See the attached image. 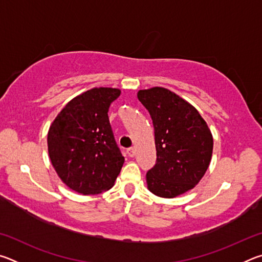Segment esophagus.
Wrapping results in <instances>:
<instances>
[{
    "label": "esophagus",
    "instance_id": "34e87169",
    "mask_svg": "<svg viewBox=\"0 0 262 262\" xmlns=\"http://www.w3.org/2000/svg\"><path fill=\"white\" fill-rule=\"evenodd\" d=\"M127 154L129 157H134L135 156V148H129L127 150Z\"/></svg>",
    "mask_w": 262,
    "mask_h": 262
}]
</instances>
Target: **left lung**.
<instances>
[{"mask_svg":"<svg viewBox=\"0 0 262 262\" xmlns=\"http://www.w3.org/2000/svg\"><path fill=\"white\" fill-rule=\"evenodd\" d=\"M137 98L152 119L157 162L147 173L152 194L173 199L193 189L212 156V134L199 111L162 86L139 90Z\"/></svg>","mask_w":262,"mask_h":262,"instance_id":"obj_1","label":"left lung"}]
</instances>
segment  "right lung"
I'll return each instance as SVG.
<instances>
[{
    "label": "right lung",
    "mask_w": 262,
    "mask_h": 262,
    "mask_svg": "<svg viewBox=\"0 0 262 262\" xmlns=\"http://www.w3.org/2000/svg\"><path fill=\"white\" fill-rule=\"evenodd\" d=\"M120 89L94 88L68 101L51 123L48 156L56 174L79 194L113 187L125 158L114 141L108 107Z\"/></svg>",
    "instance_id": "add662e5"
}]
</instances>
